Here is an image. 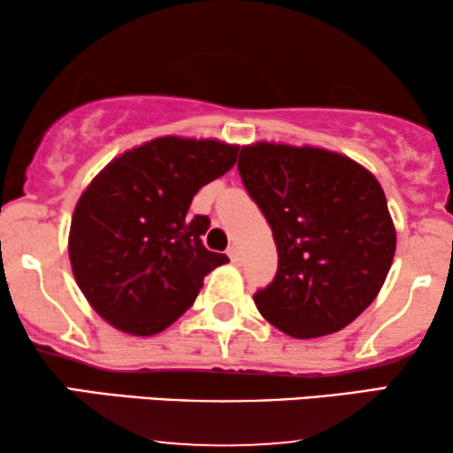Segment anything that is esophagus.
Instances as JSON below:
<instances>
[{
    "label": "esophagus",
    "mask_w": 453,
    "mask_h": 453,
    "mask_svg": "<svg viewBox=\"0 0 453 453\" xmlns=\"http://www.w3.org/2000/svg\"><path fill=\"white\" fill-rule=\"evenodd\" d=\"M228 257H231L233 264H239L241 262V251L237 250V247H228Z\"/></svg>",
    "instance_id": "34e87169"
}]
</instances>
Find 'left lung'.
<instances>
[{
  "label": "left lung",
  "instance_id": "obj_1",
  "mask_svg": "<svg viewBox=\"0 0 453 453\" xmlns=\"http://www.w3.org/2000/svg\"><path fill=\"white\" fill-rule=\"evenodd\" d=\"M239 173L274 234L278 272L253 301L293 338L342 330L380 293L395 253L381 185L349 157L313 146H243Z\"/></svg>",
  "mask_w": 453,
  "mask_h": 453
}]
</instances>
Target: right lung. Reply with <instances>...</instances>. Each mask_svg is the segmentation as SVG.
<instances>
[{"label": "right lung", "mask_w": 453, "mask_h": 453, "mask_svg": "<svg viewBox=\"0 0 453 453\" xmlns=\"http://www.w3.org/2000/svg\"><path fill=\"white\" fill-rule=\"evenodd\" d=\"M239 146L165 135L111 160L76 203L72 272L117 330L154 336L194 305L203 276L226 264L208 251V216H189L203 185L237 163Z\"/></svg>", "instance_id": "obj_1"}]
</instances>
